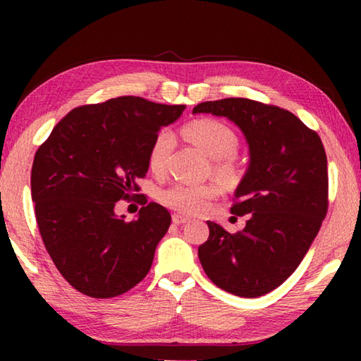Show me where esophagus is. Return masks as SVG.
<instances>
[{
	"label": "esophagus",
	"instance_id": "esophagus-1",
	"mask_svg": "<svg viewBox=\"0 0 361 361\" xmlns=\"http://www.w3.org/2000/svg\"><path fill=\"white\" fill-rule=\"evenodd\" d=\"M172 221H173L175 224H185V223L189 221V218L180 215V213H175V215L172 216Z\"/></svg>",
	"mask_w": 361,
	"mask_h": 361
}]
</instances>
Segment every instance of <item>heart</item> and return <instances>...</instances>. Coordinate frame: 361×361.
I'll return each instance as SVG.
<instances>
[{"instance_id":"obj_1","label":"heart","mask_w":361,"mask_h":361,"mask_svg":"<svg viewBox=\"0 0 361 361\" xmlns=\"http://www.w3.org/2000/svg\"><path fill=\"white\" fill-rule=\"evenodd\" d=\"M183 135L197 146L213 161V173L224 183H235L242 176V164L235 157L239 138L235 132L223 121L200 118L183 127ZM173 148V133L164 129L157 132L148 151V166L152 173H162L167 167L170 151ZM218 195L213 185H188L173 183L159 192V200L175 212L195 215L207 210V207Z\"/></svg>"}]
</instances>
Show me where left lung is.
Returning <instances> with one entry per match:
<instances>
[{"label":"left lung","mask_w":361,"mask_h":361,"mask_svg":"<svg viewBox=\"0 0 361 361\" xmlns=\"http://www.w3.org/2000/svg\"><path fill=\"white\" fill-rule=\"evenodd\" d=\"M192 113L224 116L240 127L250 166L231 213L248 215L231 234L207 221L199 247L204 271L219 288L258 298L288 279L312 245L328 212V167L320 137L283 108L248 99L204 102Z\"/></svg>","instance_id":"8db88e82"}]
</instances>
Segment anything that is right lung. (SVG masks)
<instances>
[{
  "mask_svg": "<svg viewBox=\"0 0 361 361\" xmlns=\"http://www.w3.org/2000/svg\"><path fill=\"white\" fill-rule=\"evenodd\" d=\"M185 108L142 97L79 106L36 151L32 199L39 234L59 272L82 295L119 296L149 272L172 216L145 197L138 218L124 221L114 205L140 191L152 140Z\"/></svg>",
  "mask_w": 361,
  "mask_h": 361,
  "instance_id": "right-lung-1",
  "label": "right lung"
}]
</instances>
